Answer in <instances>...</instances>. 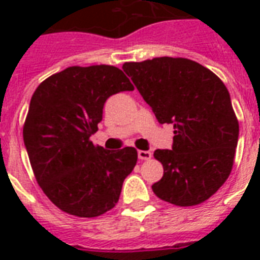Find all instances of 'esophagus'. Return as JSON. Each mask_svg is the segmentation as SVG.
Segmentation results:
<instances>
[{
  "label": "esophagus",
  "mask_w": 260,
  "mask_h": 260,
  "mask_svg": "<svg viewBox=\"0 0 260 260\" xmlns=\"http://www.w3.org/2000/svg\"><path fill=\"white\" fill-rule=\"evenodd\" d=\"M138 156L140 160H148V159H151V156H152V154H151L150 151H138Z\"/></svg>",
  "instance_id": "esophagus-1"
}]
</instances>
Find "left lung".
Returning a JSON list of instances; mask_svg holds the SVG:
<instances>
[{
    "mask_svg": "<svg viewBox=\"0 0 260 260\" xmlns=\"http://www.w3.org/2000/svg\"><path fill=\"white\" fill-rule=\"evenodd\" d=\"M160 124H173L171 150H156L163 177L152 185L160 200L193 206L213 196L230 177L239 122L225 85L200 63L154 58L124 63Z\"/></svg>",
    "mask_w": 260,
    "mask_h": 260,
    "instance_id": "8db88e82",
    "label": "left lung"
}]
</instances>
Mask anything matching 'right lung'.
Segmentation results:
<instances>
[{"label": "right lung", "instance_id": "1", "mask_svg": "<svg viewBox=\"0 0 260 260\" xmlns=\"http://www.w3.org/2000/svg\"><path fill=\"white\" fill-rule=\"evenodd\" d=\"M131 90L125 74L106 64L67 67L35 90L24 144L39 186L63 212L97 217L117 204L138 151L105 150L90 136L98 131L106 100Z\"/></svg>", "mask_w": 260, "mask_h": 260}]
</instances>
